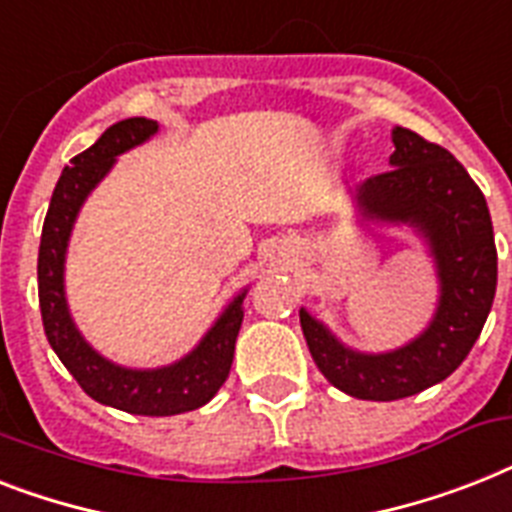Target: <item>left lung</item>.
<instances>
[{
	"label": "left lung",
	"mask_w": 512,
	"mask_h": 512,
	"mask_svg": "<svg viewBox=\"0 0 512 512\" xmlns=\"http://www.w3.org/2000/svg\"><path fill=\"white\" fill-rule=\"evenodd\" d=\"M392 144V170L365 178L352 199L363 223L407 226L423 239L439 284L429 326L397 350L360 352L299 307L302 334L323 376L344 394L373 402L413 397L458 371L497 289L492 218L468 170L410 128L394 126Z\"/></svg>",
	"instance_id": "1"
}]
</instances>
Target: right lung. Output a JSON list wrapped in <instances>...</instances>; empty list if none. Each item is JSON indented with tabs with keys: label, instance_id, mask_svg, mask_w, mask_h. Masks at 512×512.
<instances>
[{
	"label": "right lung",
	"instance_id": "right-lung-1",
	"mask_svg": "<svg viewBox=\"0 0 512 512\" xmlns=\"http://www.w3.org/2000/svg\"><path fill=\"white\" fill-rule=\"evenodd\" d=\"M160 131L149 118H128L110 126L86 152L65 165L52 191L39 247V305L44 334L62 365L91 400L131 415H178L213 400L234 363L236 336L244 321V297L236 294L207 334L181 360L160 368H128L99 355L70 315L65 297V257L83 202L102 184L118 157Z\"/></svg>",
	"mask_w": 512,
	"mask_h": 512
}]
</instances>
